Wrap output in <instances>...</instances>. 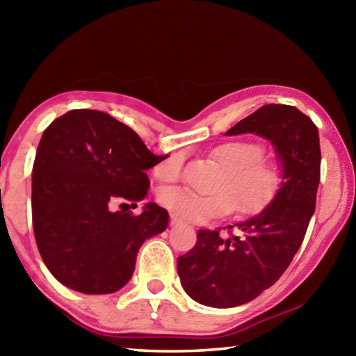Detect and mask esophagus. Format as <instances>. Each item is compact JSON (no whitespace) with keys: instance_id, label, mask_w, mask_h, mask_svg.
Listing matches in <instances>:
<instances>
[{"instance_id":"1","label":"esophagus","mask_w":356,"mask_h":356,"mask_svg":"<svg viewBox=\"0 0 356 356\" xmlns=\"http://www.w3.org/2000/svg\"><path fill=\"white\" fill-rule=\"evenodd\" d=\"M184 222L180 220L177 216H171V227H179V225H182Z\"/></svg>"}]
</instances>
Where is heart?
<instances>
[{"label": "heart", "instance_id": "heart-1", "mask_svg": "<svg viewBox=\"0 0 356 356\" xmlns=\"http://www.w3.org/2000/svg\"><path fill=\"white\" fill-rule=\"evenodd\" d=\"M262 156L264 146L256 142L236 140L220 145L213 151V157L225 170V177L218 185V190L225 191L197 194L184 188H171L160 193V202L190 222L222 218L234 207L243 214L259 213L277 197L284 182L281 163ZM182 166L184 152H172L156 166L154 174L162 182H176Z\"/></svg>", "mask_w": 356, "mask_h": 356}]
</instances>
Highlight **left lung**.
<instances>
[{"label": "left lung", "instance_id": "obj_1", "mask_svg": "<svg viewBox=\"0 0 356 356\" xmlns=\"http://www.w3.org/2000/svg\"><path fill=\"white\" fill-rule=\"evenodd\" d=\"M247 132L273 145L284 182L267 208L236 224L239 236L224 239L216 229H199L196 245L177 259L184 290L208 307H236L271 287L301 247L315 213L321 166L315 123L295 106L271 103L236 123L225 136Z\"/></svg>", "mask_w": 356, "mask_h": 356}]
</instances>
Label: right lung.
Instances as JSON below:
<instances>
[{"mask_svg": "<svg viewBox=\"0 0 356 356\" xmlns=\"http://www.w3.org/2000/svg\"><path fill=\"white\" fill-rule=\"evenodd\" d=\"M166 157L152 154L134 131L102 111L72 109L49 124L32 170V224L55 280L86 295L127 285L138 248L165 232L170 216L154 202L138 216L111 207L143 200L145 171Z\"/></svg>", "mask_w": 356, "mask_h": 356, "instance_id": "obj_1", "label": "right lung"}]
</instances>
